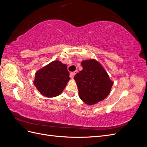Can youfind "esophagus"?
<instances>
[{
  "label": "esophagus",
  "mask_w": 147,
  "mask_h": 147,
  "mask_svg": "<svg viewBox=\"0 0 147 147\" xmlns=\"http://www.w3.org/2000/svg\"><path fill=\"white\" fill-rule=\"evenodd\" d=\"M77 73V70L74 71V72H70V78H73L74 77V75H75V74H76Z\"/></svg>",
  "instance_id": "esophagus-1"
}]
</instances>
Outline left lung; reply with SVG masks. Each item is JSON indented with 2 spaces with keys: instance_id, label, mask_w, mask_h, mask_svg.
Returning a JSON list of instances; mask_svg holds the SVG:
<instances>
[{
  "instance_id": "obj_1",
  "label": "left lung",
  "mask_w": 147,
  "mask_h": 147,
  "mask_svg": "<svg viewBox=\"0 0 147 147\" xmlns=\"http://www.w3.org/2000/svg\"><path fill=\"white\" fill-rule=\"evenodd\" d=\"M83 70L74 77L80 98L88 105H94L106 98L113 82L98 61L94 59L82 62Z\"/></svg>"
}]
</instances>
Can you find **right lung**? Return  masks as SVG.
Here are the masks:
<instances>
[{
  "label": "right lung",
  "instance_id": "add662e5",
  "mask_svg": "<svg viewBox=\"0 0 147 147\" xmlns=\"http://www.w3.org/2000/svg\"><path fill=\"white\" fill-rule=\"evenodd\" d=\"M70 79L67 65L54 61L37 71L34 84L43 96L54 97L63 92Z\"/></svg>",
  "mask_w": 147,
  "mask_h": 147
}]
</instances>
